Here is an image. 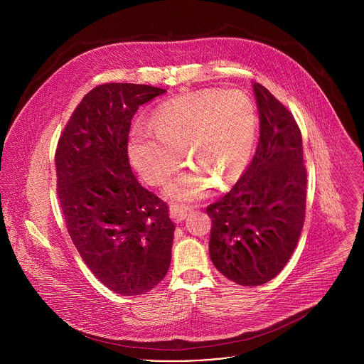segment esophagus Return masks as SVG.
<instances>
[{
  "mask_svg": "<svg viewBox=\"0 0 364 364\" xmlns=\"http://www.w3.org/2000/svg\"><path fill=\"white\" fill-rule=\"evenodd\" d=\"M190 213H191V209L187 205H183V204H171L170 205V216L177 223L183 222Z\"/></svg>",
  "mask_w": 364,
  "mask_h": 364,
  "instance_id": "34e87169",
  "label": "esophagus"
}]
</instances>
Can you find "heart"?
<instances>
[{
	"label": "heart",
	"instance_id": "1",
	"mask_svg": "<svg viewBox=\"0 0 364 364\" xmlns=\"http://www.w3.org/2000/svg\"><path fill=\"white\" fill-rule=\"evenodd\" d=\"M257 114L253 100L236 89H201L171 97L154 111L151 124H136L129 135V159L142 180L163 184L183 159L193 161L167 186L178 201L205 197L219 178L228 186L242 176L253 154Z\"/></svg>",
	"mask_w": 364,
	"mask_h": 364
}]
</instances>
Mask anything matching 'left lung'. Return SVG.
Returning <instances> with one entry per match:
<instances>
[{
	"instance_id": "obj_1",
	"label": "left lung",
	"mask_w": 364,
	"mask_h": 364,
	"mask_svg": "<svg viewBox=\"0 0 364 364\" xmlns=\"http://www.w3.org/2000/svg\"><path fill=\"white\" fill-rule=\"evenodd\" d=\"M259 111L256 154L233 188L205 212L212 218L213 265L237 285L275 278L298 243L306 198L301 131L292 114L253 83Z\"/></svg>"
}]
</instances>
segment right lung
I'll use <instances>...</instances> for the list:
<instances>
[{"mask_svg":"<svg viewBox=\"0 0 364 364\" xmlns=\"http://www.w3.org/2000/svg\"><path fill=\"white\" fill-rule=\"evenodd\" d=\"M166 89L134 83L93 87L72 114L56 149L58 194L68 232L92 274L119 295L157 287L171 262L168 205L135 178L131 119Z\"/></svg>","mask_w":364,"mask_h":364,"instance_id":"obj_1","label":"right lung"}]
</instances>
